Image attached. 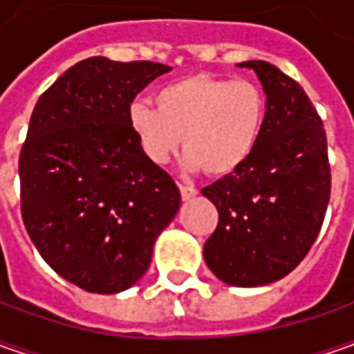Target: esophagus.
Masks as SVG:
<instances>
[{
    "mask_svg": "<svg viewBox=\"0 0 354 354\" xmlns=\"http://www.w3.org/2000/svg\"><path fill=\"white\" fill-rule=\"evenodd\" d=\"M179 191H181V198L183 201H189L197 195V189L195 187H187V185H179Z\"/></svg>",
    "mask_w": 354,
    "mask_h": 354,
    "instance_id": "obj_1",
    "label": "esophagus"
}]
</instances>
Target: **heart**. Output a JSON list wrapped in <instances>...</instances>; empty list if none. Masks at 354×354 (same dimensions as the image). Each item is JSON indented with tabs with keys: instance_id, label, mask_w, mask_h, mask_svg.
I'll return each mask as SVG.
<instances>
[{
	"instance_id": "heart-1",
	"label": "heart",
	"mask_w": 354,
	"mask_h": 354,
	"mask_svg": "<svg viewBox=\"0 0 354 354\" xmlns=\"http://www.w3.org/2000/svg\"><path fill=\"white\" fill-rule=\"evenodd\" d=\"M156 108L142 100L128 110L129 128L145 157L163 165L183 136L187 167L209 175L240 169L264 133L268 96L252 80L197 75L156 90Z\"/></svg>"
}]
</instances>
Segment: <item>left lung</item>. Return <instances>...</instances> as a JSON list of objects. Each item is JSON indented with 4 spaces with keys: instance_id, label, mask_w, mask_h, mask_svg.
Instances as JSON below:
<instances>
[{
    "instance_id": "8db88e82",
    "label": "left lung",
    "mask_w": 354,
    "mask_h": 354,
    "mask_svg": "<svg viewBox=\"0 0 354 354\" xmlns=\"http://www.w3.org/2000/svg\"><path fill=\"white\" fill-rule=\"evenodd\" d=\"M268 96L264 133L248 161L203 189L218 225L205 262L228 286L258 288L288 276L319 234L331 195L327 136L293 78L266 61H246Z\"/></svg>"
}]
</instances>
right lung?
I'll list each match as a JSON object with an SVG mask.
<instances>
[{
  "label": "right lung",
  "instance_id": "right-lung-1",
  "mask_svg": "<svg viewBox=\"0 0 354 354\" xmlns=\"http://www.w3.org/2000/svg\"><path fill=\"white\" fill-rule=\"evenodd\" d=\"M171 66L90 57L35 104L21 147V216L61 278L90 293L131 288L181 195L129 128L133 98Z\"/></svg>",
  "mask_w": 354,
  "mask_h": 354
}]
</instances>
